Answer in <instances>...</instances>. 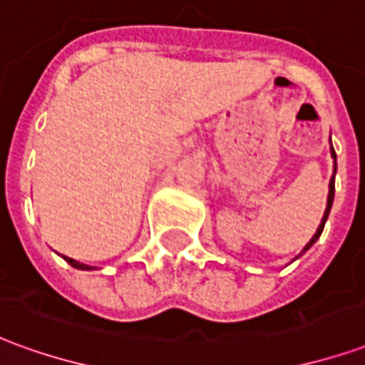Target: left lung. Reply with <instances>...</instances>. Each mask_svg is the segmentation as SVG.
I'll return each instance as SVG.
<instances>
[{"mask_svg": "<svg viewBox=\"0 0 365 365\" xmlns=\"http://www.w3.org/2000/svg\"><path fill=\"white\" fill-rule=\"evenodd\" d=\"M330 156H332V160H334V172H332V178H330V183H329V197H327V209H324V215H322V221L321 225H319V229H317V232L313 235V238L307 242V246L303 248V252H307L311 246L319 240V237H321L322 229H324V222H327V219H329V213H330V207H332V201H334V175H336V152H334V148H332V143H330Z\"/></svg>", "mask_w": 365, "mask_h": 365, "instance_id": "obj_1", "label": "left lung"}]
</instances>
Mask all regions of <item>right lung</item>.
<instances>
[{
    "mask_svg": "<svg viewBox=\"0 0 365 365\" xmlns=\"http://www.w3.org/2000/svg\"><path fill=\"white\" fill-rule=\"evenodd\" d=\"M64 260H66L68 264H70V266L76 269H86V272H90V269H97V268H93V266H88V264H82V262L74 260V258H68V256H64Z\"/></svg>",
    "mask_w": 365,
    "mask_h": 365,
    "instance_id": "1",
    "label": "right lung"
}]
</instances>
